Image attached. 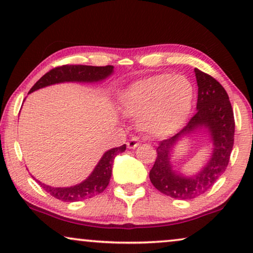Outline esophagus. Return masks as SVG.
<instances>
[{"label": "esophagus", "instance_id": "1", "mask_svg": "<svg viewBox=\"0 0 253 253\" xmlns=\"http://www.w3.org/2000/svg\"><path fill=\"white\" fill-rule=\"evenodd\" d=\"M139 144H140V141L138 140V138H131V139L127 141L126 145L130 150H134L137 146H139Z\"/></svg>", "mask_w": 253, "mask_h": 253}]
</instances>
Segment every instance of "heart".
Listing matches in <instances>:
<instances>
[{
    "label": "heart",
    "mask_w": 253,
    "mask_h": 253,
    "mask_svg": "<svg viewBox=\"0 0 253 253\" xmlns=\"http://www.w3.org/2000/svg\"><path fill=\"white\" fill-rule=\"evenodd\" d=\"M195 102V87L181 75L160 74L134 82L124 89L121 103L141 131L165 137L184 126Z\"/></svg>",
    "instance_id": "b5f03b06"
}]
</instances>
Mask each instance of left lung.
<instances>
[{
    "label": "left lung",
    "mask_w": 253,
    "mask_h": 253,
    "mask_svg": "<svg viewBox=\"0 0 253 253\" xmlns=\"http://www.w3.org/2000/svg\"><path fill=\"white\" fill-rule=\"evenodd\" d=\"M195 74L198 84L197 113L178 133L159 143L158 157L150 171L152 184L175 199H192L209 191L226 170L234 146V112L226 89L199 69H195ZM202 128L210 134L212 154L198 174L186 176L173 169L171 152L183 136Z\"/></svg>",
    "instance_id": "obj_1"
}]
</instances>
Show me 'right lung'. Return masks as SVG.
<instances>
[{
	"instance_id": "right-lung-1",
	"label": "right lung",
	"mask_w": 253,
	"mask_h": 253,
	"mask_svg": "<svg viewBox=\"0 0 253 253\" xmlns=\"http://www.w3.org/2000/svg\"><path fill=\"white\" fill-rule=\"evenodd\" d=\"M114 72L113 65H106V67H92V65H62L51 69L49 72L43 75L33 87L30 89L29 93H32L37 89L46 87V86L58 84V83L76 82V83H96L101 82L107 77H109ZM126 145H122L120 147L112 148L107 151L102 158L100 159L98 165L95 166L94 170L91 172L85 181L74 186L68 188H54L43 184L39 182L46 192L56 199L63 200V202H79V200L92 198L99 193L103 192V190L109 184L110 177H112L114 159L119 153L126 151Z\"/></svg>"
}]
</instances>
